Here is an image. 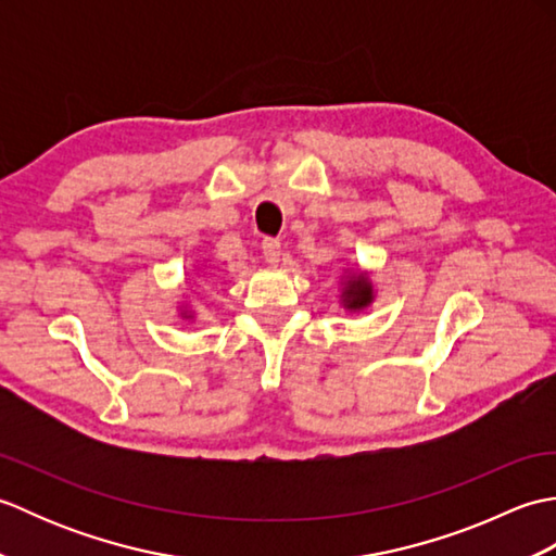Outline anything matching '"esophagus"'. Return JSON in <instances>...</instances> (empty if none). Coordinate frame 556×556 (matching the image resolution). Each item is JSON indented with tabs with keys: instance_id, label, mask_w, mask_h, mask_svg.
Instances as JSON below:
<instances>
[{
	"instance_id": "1",
	"label": "esophagus",
	"mask_w": 556,
	"mask_h": 556,
	"mask_svg": "<svg viewBox=\"0 0 556 556\" xmlns=\"http://www.w3.org/2000/svg\"><path fill=\"white\" fill-rule=\"evenodd\" d=\"M263 255H265L269 265H277L279 255H281V243L277 239H265L263 241Z\"/></svg>"
}]
</instances>
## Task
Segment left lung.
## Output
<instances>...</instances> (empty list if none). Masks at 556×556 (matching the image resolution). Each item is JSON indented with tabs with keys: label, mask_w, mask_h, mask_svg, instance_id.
Instances as JSON below:
<instances>
[{
	"label": "left lung",
	"mask_w": 556,
	"mask_h": 556,
	"mask_svg": "<svg viewBox=\"0 0 556 556\" xmlns=\"http://www.w3.org/2000/svg\"><path fill=\"white\" fill-rule=\"evenodd\" d=\"M344 305L351 311H361L365 305L372 303V287L370 281L365 279V275H356L353 279H349V285L344 289Z\"/></svg>",
	"instance_id": "left-lung-1"
}]
</instances>
